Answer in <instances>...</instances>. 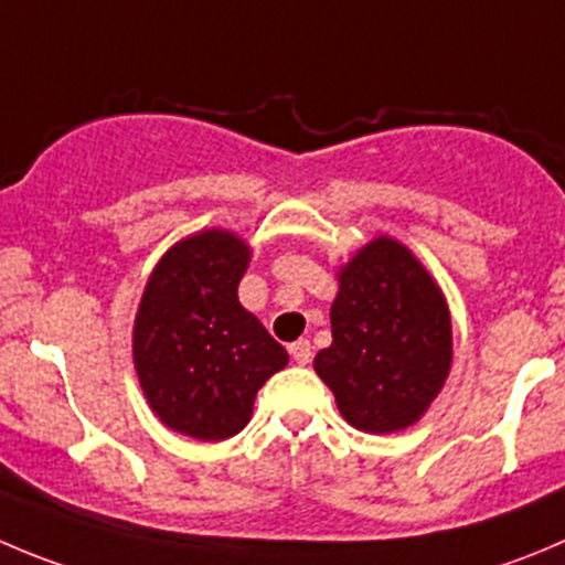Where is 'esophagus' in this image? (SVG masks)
Masks as SVG:
<instances>
[{"mask_svg":"<svg viewBox=\"0 0 565 565\" xmlns=\"http://www.w3.org/2000/svg\"><path fill=\"white\" fill-rule=\"evenodd\" d=\"M289 354H292V360L298 362V365H309L312 362V342L309 340H298L289 345Z\"/></svg>","mask_w":565,"mask_h":565,"instance_id":"34e87169","label":"esophagus"}]
</instances>
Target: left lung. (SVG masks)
<instances>
[{
  "label": "left lung",
  "instance_id": "8db88e82",
  "mask_svg": "<svg viewBox=\"0 0 565 565\" xmlns=\"http://www.w3.org/2000/svg\"><path fill=\"white\" fill-rule=\"evenodd\" d=\"M451 367V320L440 289L395 239L371 242L340 273L331 345L315 371L342 418L362 431L415 424Z\"/></svg>",
  "mask_w": 565,
  "mask_h": 565
}]
</instances>
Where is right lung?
Returning a JSON list of instances; mask_svg holds the SVG:
<instances>
[{"instance_id":"obj_1","label":"right lung","mask_w":565,"mask_h":565,"mask_svg":"<svg viewBox=\"0 0 565 565\" xmlns=\"http://www.w3.org/2000/svg\"><path fill=\"white\" fill-rule=\"evenodd\" d=\"M250 250L228 231L172 247L147 281L134 360L152 413L181 435L225 440L250 420L258 387L289 362L236 287Z\"/></svg>"}]
</instances>
